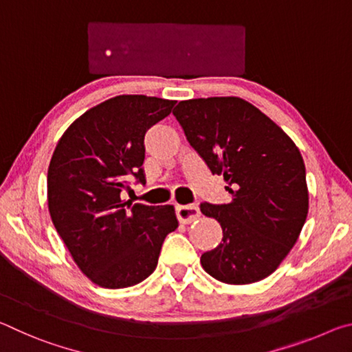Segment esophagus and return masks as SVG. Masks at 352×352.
<instances>
[{"label": "esophagus", "mask_w": 352, "mask_h": 352, "mask_svg": "<svg viewBox=\"0 0 352 352\" xmlns=\"http://www.w3.org/2000/svg\"><path fill=\"white\" fill-rule=\"evenodd\" d=\"M175 212L180 223H190L200 217V210L197 205H178L175 208Z\"/></svg>", "instance_id": "34e87169"}]
</instances>
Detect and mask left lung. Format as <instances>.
Wrapping results in <instances>:
<instances>
[{"mask_svg":"<svg viewBox=\"0 0 352 352\" xmlns=\"http://www.w3.org/2000/svg\"><path fill=\"white\" fill-rule=\"evenodd\" d=\"M231 204H201L222 226L219 245L201 254L206 273L226 284L272 275L295 245L309 211L306 168L295 142L241 98L182 100L172 111Z\"/></svg>","mask_w":352,"mask_h":352,"instance_id":"left-lung-1","label":"left lung"}]
</instances>
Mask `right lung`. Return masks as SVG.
Instances as JSON below:
<instances>
[{"label": "right lung", "instance_id": "right-lung-1", "mask_svg": "<svg viewBox=\"0 0 352 352\" xmlns=\"http://www.w3.org/2000/svg\"><path fill=\"white\" fill-rule=\"evenodd\" d=\"M175 100L122 94L93 107L58 140L47 169V208L77 267L107 289L135 285L157 269L174 206L121 200L129 178L146 183L144 135Z\"/></svg>", "mask_w": 352, "mask_h": 352}]
</instances>
